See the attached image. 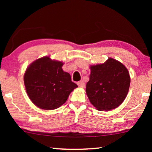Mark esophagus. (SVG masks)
<instances>
[{"instance_id":"34e87169","label":"esophagus","mask_w":152,"mask_h":152,"mask_svg":"<svg viewBox=\"0 0 152 152\" xmlns=\"http://www.w3.org/2000/svg\"><path fill=\"white\" fill-rule=\"evenodd\" d=\"M77 84H78V86L80 87V88H84V86H85V83H84L83 81L78 82V83H77Z\"/></svg>"}]
</instances>
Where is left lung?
<instances>
[{
  "mask_svg": "<svg viewBox=\"0 0 152 152\" xmlns=\"http://www.w3.org/2000/svg\"><path fill=\"white\" fill-rule=\"evenodd\" d=\"M86 92L90 102L99 110H109L119 106L127 96L130 76L119 61L109 58L104 64L91 66Z\"/></svg>",
  "mask_w": 152,
  "mask_h": 152,
  "instance_id": "left-lung-1",
  "label": "left lung"
}]
</instances>
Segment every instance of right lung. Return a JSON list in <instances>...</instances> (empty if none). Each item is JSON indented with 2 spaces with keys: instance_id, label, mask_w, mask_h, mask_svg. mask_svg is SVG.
<instances>
[{
  "instance_id": "add662e5",
  "label": "right lung",
  "mask_w": 152,
  "mask_h": 152,
  "mask_svg": "<svg viewBox=\"0 0 152 152\" xmlns=\"http://www.w3.org/2000/svg\"><path fill=\"white\" fill-rule=\"evenodd\" d=\"M63 64L45 56L33 61L25 71L26 92L33 104L40 109H58L78 87L72 82L70 74L63 71Z\"/></svg>"
}]
</instances>
